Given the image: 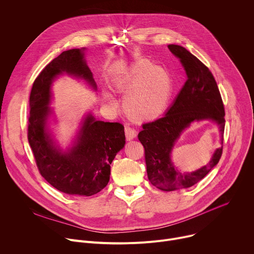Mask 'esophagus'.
<instances>
[{
  "label": "esophagus",
  "instance_id": "obj_1",
  "mask_svg": "<svg viewBox=\"0 0 254 254\" xmlns=\"http://www.w3.org/2000/svg\"><path fill=\"white\" fill-rule=\"evenodd\" d=\"M125 132H126V137L127 140H131L136 136V131L127 126L125 127Z\"/></svg>",
  "mask_w": 254,
  "mask_h": 254
}]
</instances>
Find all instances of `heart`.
Here are the masks:
<instances>
[{"mask_svg":"<svg viewBox=\"0 0 254 254\" xmlns=\"http://www.w3.org/2000/svg\"><path fill=\"white\" fill-rule=\"evenodd\" d=\"M121 87L130 90L125 99L124 108L129 118L136 121L152 120L161 115L172 92L170 76L148 60L135 62ZM108 102L115 104L111 97Z\"/></svg>","mask_w":254,"mask_h":254,"instance_id":"1","label":"heart"}]
</instances>
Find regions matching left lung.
I'll return each mask as SVG.
<instances>
[{"mask_svg": "<svg viewBox=\"0 0 254 254\" xmlns=\"http://www.w3.org/2000/svg\"><path fill=\"white\" fill-rule=\"evenodd\" d=\"M168 48L184 67L186 82L166 115L143 124L137 137L144 148L150 182L160 190L174 191L198 183L218 164L223 150L222 137V146L216 149L209 164L192 173H181L171 161L177 139L191 123L204 120L215 122L223 134L225 111L219 88L209 68L182 46L171 44Z\"/></svg>", "mask_w": 254, "mask_h": 254, "instance_id": "left-lung-1", "label": "left lung"}]
</instances>
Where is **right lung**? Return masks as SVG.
<instances>
[{
  "label": "right lung",
  "mask_w": 254,
  "mask_h": 254,
  "mask_svg": "<svg viewBox=\"0 0 254 254\" xmlns=\"http://www.w3.org/2000/svg\"><path fill=\"white\" fill-rule=\"evenodd\" d=\"M84 48L70 49L54 58L35 79L30 93L28 140L41 176L55 189L68 195L91 196L110 181L111 164L126 143L120 123L96 121L88 115L74 144L63 152L47 128L51 115V84L63 73L86 80L96 88L84 59Z\"/></svg>",
  "instance_id": "obj_1"
}]
</instances>
